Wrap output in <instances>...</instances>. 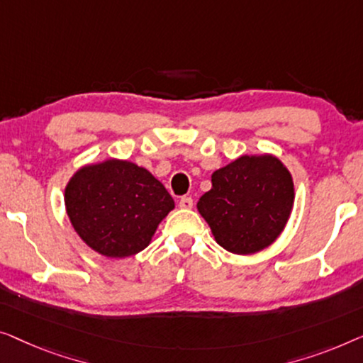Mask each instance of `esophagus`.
Here are the masks:
<instances>
[{
  "label": "esophagus",
  "mask_w": 363,
  "mask_h": 363,
  "mask_svg": "<svg viewBox=\"0 0 363 363\" xmlns=\"http://www.w3.org/2000/svg\"><path fill=\"white\" fill-rule=\"evenodd\" d=\"M192 206H194L192 197H181V201H179L181 208H186V211H189V208H192Z\"/></svg>",
  "instance_id": "obj_1"
}]
</instances>
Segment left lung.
<instances>
[{"mask_svg": "<svg viewBox=\"0 0 363 363\" xmlns=\"http://www.w3.org/2000/svg\"><path fill=\"white\" fill-rule=\"evenodd\" d=\"M293 206V176L279 157L264 152L243 155L213 172L197 211L222 248L253 255L283 233Z\"/></svg>", "mask_w": 363, "mask_h": 363, "instance_id": "left-lung-1", "label": "left lung"}]
</instances>
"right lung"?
<instances>
[{"mask_svg": "<svg viewBox=\"0 0 363 363\" xmlns=\"http://www.w3.org/2000/svg\"><path fill=\"white\" fill-rule=\"evenodd\" d=\"M64 203L82 242L116 259L145 250L174 208L169 192L150 171L116 157L79 167L65 186Z\"/></svg>", "mask_w": 363, "mask_h": 363, "instance_id": "add662e5", "label": "right lung"}]
</instances>
